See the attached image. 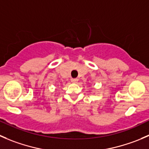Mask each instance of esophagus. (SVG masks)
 Returning <instances> with one entry per match:
<instances>
[{
	"label": "esophagus",
	"instance_id": "obj_1",
	"mask_svg": "<svg viewBox=\"0 0 149 149\" xmlns=\"http://www.w3.org/2000/svg\"><path fill=\"white\" fill-rule=\"evenodd\" d=\"M71 82H73V83H74V84H76V83H77L78 82V81H79V79H71Z\"/></svg>",
	"mask_w": 149,
	"mask_h": 149
}]
</instances>
